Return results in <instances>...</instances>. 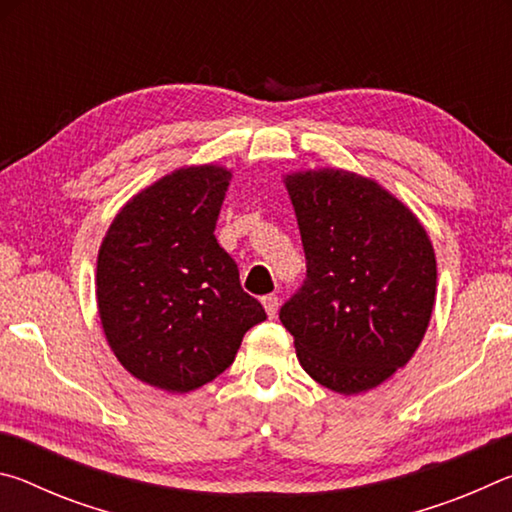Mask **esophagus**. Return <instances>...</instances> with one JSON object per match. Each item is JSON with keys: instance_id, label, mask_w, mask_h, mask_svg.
I'll use <instances>...</instances> for the list:
<instances>
[{"instance_id": "34e87169", "label": "esophagus", "mask_w": 512, "mask_h": 512, "mask_svg": "<svg viewBox=\"0 0 512 512\" xmlns=\"http://www.w3.org/2000/svg\"><path fill=\"white\" fill-rule=\"evenodd\" d=\"M262 305H264V309H266V314H268V318H275V314H277V305H280V300H277V296H264L262 298Z\"/></svg>"}]
</instances>
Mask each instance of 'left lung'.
<instances>
[{"label":"left lung","mask_w":512,"mask_h":512,"mask_svg":"<svg viewBox=\"0 0 512 512\" xmlns=\"http://www.w3.org/2000/svg\"><path fill=\"white\" fill-rule=\"evenodd\" d=\"M307 277L280 309L300 366L334 393L370 391L404 368L436 302L427 230L375 180L343 169L284 178Z\"/></svg>","instance_id":"obj_1"}]
</instances>
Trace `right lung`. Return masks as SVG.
<instances>
[{"mask_svg":"<svg viewBox=\"0 0 512 512\" xmlns=\"http://www.w3.org/2000/svg\"><path fill=\"white\" fill-rule=\"evenodd\" d=\"M232 173L185 167L121 207L97 259V305L108 345L144 384L189 393L235 361L266 320L214 237Z\"/></svg>","mask_w":512,"mask_h":512,"instance_id":"obj_1","label":"right lung"}]
</instances>
